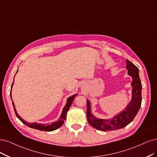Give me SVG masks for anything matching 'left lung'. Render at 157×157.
Here are the masks:
<instances>
[{"label":"left lung","instance_id":"1","mask_svg":"<svg viewBox=\"0 0 157 157\" xmlns=\"http://www.w3.org/2000/svg\"><path fill=\"white\" fill-rule=\"evenodd\" d=\"M126 68L128 74L132 77V100L124 111L109 120L98 119L91 114L90 101L86 100L87 111L86 117L90 125L94 128L102 131L117 130L130 124L137 114L142 103V83L139 77V70L128 59H126Z\"/></svg>","mask_w":157,"mask_h":157}]
</instances>
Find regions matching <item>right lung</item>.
Returning <instances> with one entry per match:
<instances>
[{"instance_id":"add662e5","label":"right lung","mask_w":157,"mask_h":157,"mask_svg":"<svg viewBox=\"0 0 157 157\" xmlns=\"http://www.w3.org/2000/svg\"><path fill=\"white\" fill-rule=\"evenodd\" d=\"M16 72V73H17ZM13 85V82L12 83V85H11V88H12V86ZM10 92V96H11V94ZM77 95V94H75ZM75 95H74V96H72L70 98H68L67 100V103L66 104V105L65 106V107L63 108V112H62V114L61 115V117L59 119V120H58L57 121H56V122H54L52 123V124H46V125H43V124H37V123H33V124H30V123H27L26 121H25L24 120H23L22 118H21L20 116L17 113V111H16V109L15 108V105H14V103L12 101V103H13V109H14V111H15V114L17 116V117L22 122L23 124H25V125H26L27 126L31 127V128H33V129H38V130H40V131H54L58 128H59L60 127L62 126V125L64 123V121L66 119V117H67V113L68 111V109L70 108V107L71 106L72 103L73 102V100H74V98H75Z\"/></svg>"}]
</instances>
